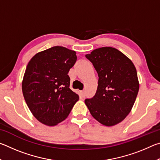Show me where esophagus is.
I'll use <instances>...</instances> for the list:
<instances>
[{"label":"esophagus","instance_id":"1","mask_svg":"<svg viewBox=\"0 0 160 160\" xmlns=\"http://www.w3.org/2000/svg\"><path fill=\"white\" fill-rule=\"evenodd\" d=\"M81 94H82V96L83 97H85V91H82V92H81Z\"/></svg>","mask_w":160,"mask_h":160}]
</instances>
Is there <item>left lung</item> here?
I'll list each match as a JSON object with an SVG mask.
<instances>
[{
  "mask_svg": "<svg viewBox=\"0 0 160 160\" xmlns=\"http://www.w3.org/2000/svg\"><path fill=\"white\" fill-rule=\"evenodd\" d=\"M86 58L98 73L93 98L85 103L94 118L106 126L121 122L131 112L139 90L136 68L129 58L115 48H96Z\"/></svg>",
  "mask_w": 160,
  "mask_h": 160,
  "instance_id": "1",
  "label": "left lung"
}]
</instances>
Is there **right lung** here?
Masks as SVG:
<instances>
[{"instance_id": "1", "label": "right lung", "mask_w": 160, "mask_h": 160, "mask_svg": "<svg viewBox=\"0 0 160 160\" xmlns=\"http://www.w3.org/2000/svg\"><path fill=\"white\" fill-rule=\"evenodd\" d=\"M76 60L75 51L56 46L35 54L27 66L22 82L24 98L33 116L46 126L64 121L79 99L69 88L68 75Z\"/></svg>"}]
</instances>
